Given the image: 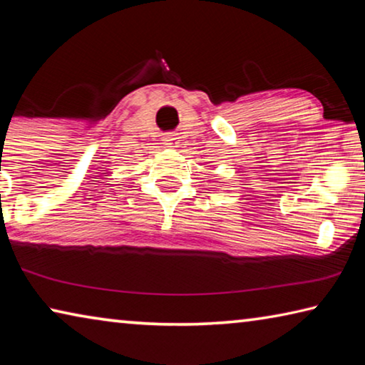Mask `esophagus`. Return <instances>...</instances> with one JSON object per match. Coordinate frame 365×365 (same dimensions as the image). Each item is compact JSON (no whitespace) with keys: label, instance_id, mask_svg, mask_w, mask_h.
I'll return each instance as SVG.
<instances>
[{"label":"esophagus","instance_id":"1","mask_svg":"<svg viewBox=\"0 0 365 365\" xmlns=\"http://www.w3.org/2000/svg\"><path fill=\"white\" fill-rule=\"evenodd\" d=\"M164 145H168L169 148H177L178 146V137L175 132H169L164 135Z\"/></svg>","mask_w":365,"mask_h":365}]
</instances>
